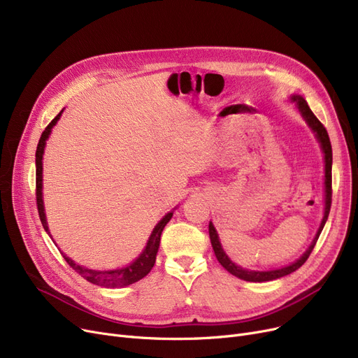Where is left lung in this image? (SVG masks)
<instances>
[{
	"label": "left lung",
	"instance_id": "1",
	"mask_svg": "<svg viewBox=\"0 0 358 358\" xmlns=\"http://www.w3.org/2000/svg\"><path fill=\"white\" fill-rule=\"evenodd\" d=\"M290 100L296 104L297 110L300 111V115L305 119V122L308 123V126L312 129V131L315 134V138L317 139L319 145H321L322 149V154H324V162H325V209H324V217L321 222V227H319L312 243L309 245V248L306 250V252L300 257L299 259H296L292 264L286 266V267H281V268H274V270H267V271H258V270H248V268H242L241 266L235 264V262L227 255V252L223 251L222 248V243L217 235V231L215 229L213 223H209V235H210V242H212V247L215 251V255L217 258V261L220 262V266L229 271L231 274H234L235 277L241 278V280H245V281H254V283H262V281H271L280 277H285L293 271H296L297 268L302 267L306 259L309 258L312 250L316 245V241L321 235L329 210H331V200H332V148H331V141L328 136V131L324 127V124L316 119V116L312 113V110L309 108L306 100L302 96H292Z\"/></svg>",
	"mask_w": 358,
	"mask_h": 358
}]
</instances>
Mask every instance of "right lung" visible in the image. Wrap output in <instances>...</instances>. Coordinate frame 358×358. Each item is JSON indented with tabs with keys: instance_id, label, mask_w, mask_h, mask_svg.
I'll use <instances>...</instances> for the list:
<instances>
[{
	"instance_id": "add662e5",
	"label": "right lung",
	"mask_w": 358,
	"mask_h": 358,
	"mask_svg": "<svg viewBox=\"0 0 358 358\" xmlns=\"http://www.w3.org/2000/svg\"><path fill=\"white\" fill-rule=\"evenodd\" d=\"M64 110L59 111V115L56 116L49 124L48 127L43 130V134L39 139V143H37V149H36V200H37V210H39V216H41V222L43 224L45 231L48 232V235L52 238L50 232H49V227L46 222V213H45V206H43V152H45V146H46V141L50 135V131L53 129V126L58 123V120L61 119ZM173 217V212H168L158 223L157 227L150 232L146 245L143 248V251L139 254V257L131 261L130 264H127L126 267L122 268H115V270H91L87 268L84 266L77 264V262L72 261L69 257H66L64 252H61L65 258V261L68 264L77 271L81 277H84L85 280H88L90 283L97 285L101 287H107V289H117V287H124L129 285H134L136 281H139L141 278H143L150 270H152L155 259H157V254H158V248H159V241H161V234L165 228V224L171 220Z\"/></svg>"
}]
</instances>
